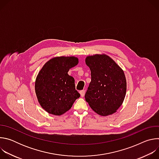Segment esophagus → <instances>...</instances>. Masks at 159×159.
Returning <instances> with one entry per match:
<instances>
[{"label":"esophagus","mask_w":159,"mask_h":159,"mask_svg":"<svg viewBox=\"0 0 159 159\" xmlns=\"http://www.w3.org/2000/svg\"><path fill=\"white\" fill-rule=\"evenodd\" d=\"M81 97H84V95H85V90H80V91L79 92Z\"/></svg>","instance_id":"34e87169"}]
</instances>
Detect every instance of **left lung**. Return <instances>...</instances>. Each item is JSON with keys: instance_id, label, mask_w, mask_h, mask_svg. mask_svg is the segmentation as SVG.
I'll return each mask as SVG.
<instances>
[{"instance_id": "8db88e82", "label": "left lung", "mask_w": 159, "mask_h": 159, "mask_svg": "<svg viewBox=\"0 0 159 159\" xmlns=\"http://www.w3.org/2000/svg\"><path fill=\"white\" fill-rule=\"evenodd\" d=\"M85 63L91 72L85 101L101 116L113 114L121 106L126 96V80L123 70L105 54L88 56Z\"/></svg>"}]
</instances>
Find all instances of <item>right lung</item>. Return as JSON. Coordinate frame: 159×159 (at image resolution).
I'll list each match as a JSON object with an SVG mask.
<instances>
[{
  "label": "right lung",
  "mask_w": 159,
  "mask_h": 159,
  "mask_svg": "<svg viewBox=\"0 0 159 159\" xmlns=\"http://www.w3.org/2000/svg\"><path fill=\"white\" fill-rule=\"evenodd\" d=\"M78 63L75 57H55L45 63L38 73L35 93L42 108L50 114H64L80 97L74 77L68 74Z\"/></svg>",
  "instance_id": "add662e5"
}]
</instances>
